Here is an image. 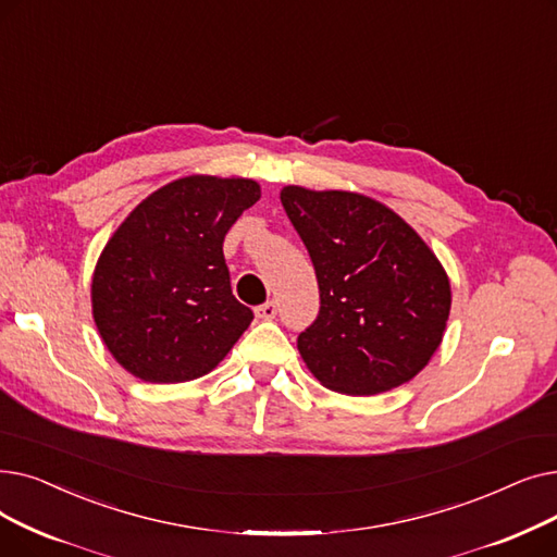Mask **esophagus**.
I'll list each match as a JSON object with an SVG mask.
<instances>
[{"label": "esophagus", "instance_id": "34e87169", "mask_svg": "<svg viewBox=\"0 0 557 557\" xmlns=\"http://www.w3.org/2000/svg\"><path fill=\"white\" fill-rule=\"evenodd\" d=\"M253 312H256L258 320H262V322H270V320H274V317H276L278 308H276V304H274V301H268V304L258 306Z\"/></svg>", "mask_w": 557, "mask_h": 557}]
</instances>
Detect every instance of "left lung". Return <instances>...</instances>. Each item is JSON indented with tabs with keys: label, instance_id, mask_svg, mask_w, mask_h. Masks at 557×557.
<instances>
[{
	"label": "left lung",
	"instance_id": "1",
	"mask_svg": "<svg viewBox=\"0 0 557 557\" xmlns=\"http://www.w3.org/2000/svg\"><path fill=\"white\" fill-rule=\"evenodd\" d=\"M310 253L320 314L297 349L324 387L372 396L412 381L440 349L451 283L435 251L385 203L349 190L281 188Z\"/></svg>",
	"mask_w": 557,
	"mask_h": 557
}]
</instances>
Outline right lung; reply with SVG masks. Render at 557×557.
I'll use <instances>...</instances> for the list:
<instances>
[{
	"label": "right lung",
	"mask_w": 557,
	"mask_h": 557,
	"mask_svg": "<svg viewBox=\"0 0 557 557\" xmlns=\"http://www.w3.org/2000/svg\"><path fill=\"white\" fill-rule=\"evenodd\" d=\"M258 199L253 178L181 176L145 197L109 237L92 272V320L131 376L195 381L247 331L253 312L231 293L222 245Z\"/></svg>",
	"instance_id": "1"
}]
</instances>
